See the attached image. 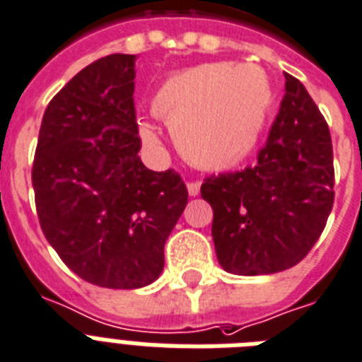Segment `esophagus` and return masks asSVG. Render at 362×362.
Here are the masks:
<instances>
[{"label":"esophagus","instance_id":"34e87169","mask_svg":"<svg viewBox=\"0 0 362 362\" xmlns=\"http://www.w3.org/2000/svg\"><path fill=\"white\" fill-rule=\"evenodd\" d=\"M199 187H202V183H199V181H190V183L187 185L189 196H198L199 194Z\"/></svg>","mask_w":362,"mask_h":362}]
</instances>
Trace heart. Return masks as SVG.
Listing matches in <instances>:
<instances>
[{"mask_svg": "<svg viewBox=\"0 0 362 362\" xmlns=\"http://www.w3.org/2000/svg\"><path fill=\"white\" fill-rule=\"evenodd\" d=\"M273 100V86L262 69L216 62L168 76L153 97V110L166 119L189 163L221 172L252 155ZM141 134L157 141L147 123Z\"/></svg>", "mask_w": 362, "mask_h": 362, "instance_id": "1", "label": "heart"}]
</instances>
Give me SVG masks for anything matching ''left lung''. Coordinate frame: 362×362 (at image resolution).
<instances>
[{"label":"left lung","instance_id":"obj_1","mask_svg":"<svg viewBox=\"0 0 362 362\" xmlns=\"http://www.w3.org/2000/svg\"><path fill=\"white\" fill-rule=\"evenodd\" d=\"M329 127L305 86L286 74V93L256 166L211 175L213 241L224 271L243 276L293 267L320 239L334 202Z\"/></svg>","mask_w":362,"mask_h":362}]
</instances>
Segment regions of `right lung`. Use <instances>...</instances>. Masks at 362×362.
I'll return each instance as SVG.
<instances>
[{
  "mask_svg": "<svg viewBox=\"0 0 362 362\" xmlns=\"http://www.w3.org/2000/svg\"><path fill=\"white\" fill-rule=\"evenodd\" d=\"M131 54L100 57L50 100L31 181L42 233L89 284L136 290L164 269V243L189 202L173 170L138 157Z\"/></svg>",
  "mask_w": 362,
  "mask_h": 362,
  "instance_id": "right-lung-1",
  "label": "right lung"
}]
</instances>
